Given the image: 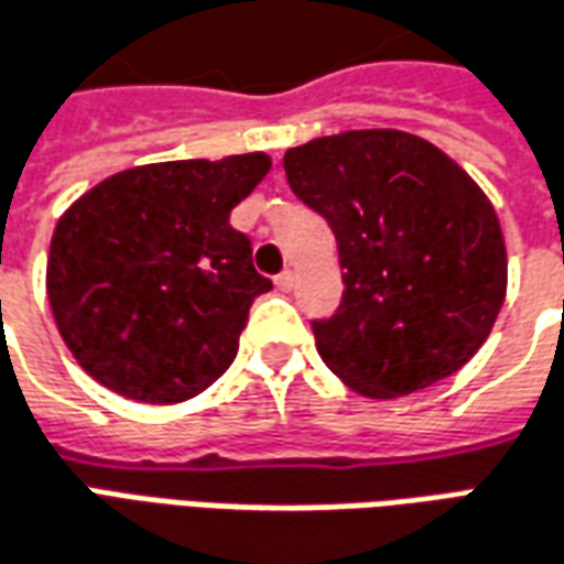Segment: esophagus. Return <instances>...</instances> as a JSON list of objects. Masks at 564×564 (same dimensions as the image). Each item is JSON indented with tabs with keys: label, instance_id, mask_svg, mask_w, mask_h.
Returning <instances> with one entry per match:
<instances>
[{
	"label": "esophagus",
	"instance_id": "obj_1",
	"mask_svg": "<svg viewBox=\"0 0 564 564\" xmlns=\"http://www.w3.org/2000/svg\"><path fill=\"white\" fill-rule=\"evenodd\" d=\"M274 283H278V290L290 293V290L295 286V271H283V274H278V278H274Z\"/></svg>",
	"mask_w": 564,
	"mask_h": 564
}]
</instances>
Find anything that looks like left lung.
<instances>
[{
	"mask_svg": "<svg viewBox=\"0 0 564 564\" xmlns=\"http://www.w3.org/2000/svg\"><path fill=\"white\" fill-rule=\"evenodd\" d=\"M299 198L329 223L345 295L314 323L350 391L393 400L458 372L507 295V243L488 195L415 133L345 131L286 149Z\"/></svg>",
	"mask_w": 564,
	"mask_h": 564,
	"instance_id": "8db88e82",
	"label": "left lung"
}]
</instances>
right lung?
<instances>
[{
	"mask_svg": "<svg viewBox=\"0 0 564 564\" xmlns=\"http://www.w3.org/2000/svg\"><path fill=\"white\" fill-rule=\"evenodd\" d=\"M265 152L128 167L90 186L54 226L51 314L78 366L137 403H183L226 372L271 281L228 226Z\"/></svg>",
	"mask_w": 564,
	"mask_h": 564,
	"instance_id": "add662e5",
	"label": "right lung"
}]
</instances>
